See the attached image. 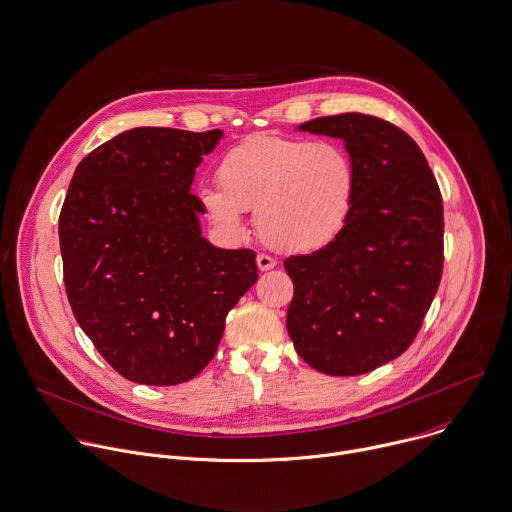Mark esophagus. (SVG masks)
<instances>
[{
  "mask_svg": "<svg viewBox=\"0 0 512 512\" xmlns=\"http://www.w3.org/2000/svg\"><path fill=\"white\" fill-rule=\"evenodd\" d=\"M277 263H275V259L273 257H269V255H257V267H259V271H269V269H273Z\"/></svg>",
  "mask_w": 512,
  "mask_h": 512,
  "instance_id": "34e87169",
  "label": "esophagus"
}]
</instances>
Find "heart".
I'll list each match as a JSON object with an SVG mask.
<instances>
[{
    "label": "heart",
    "mask_w": 512,
    "mask_h": 512,
    "mask_svg": "<svg viewBox=\"0 0 512 512\" xmlns=\"http://www.w3.org/2000/svg\"><path fill=\"white\" fill-rule=\"evenodd\" d=\"M218 185H201L197 201L213 227L243 239V211H255L265 245L281 253H313L331 245L352 221L358 170L350 152L331 140L259 132L229 148Z\"/></svg>",
    "instance_id": "b5f03b06"
}]
</instances>
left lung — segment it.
Returning <instances> with one entry per match:
<instances>
[{"mask_svg":"<svg viewBox=\"0 0 512 512\" xmlns=\"http://www.w3.org/2000/svg\"><path fill=\"white\" fill-rule=\"evenodd\" d=\"M339 138L358 170L352 221L331 245L285 259L295 293L287 333L327 376L368 374L408 350L442 275V197L418 144L376 116L297 126Z\"/></svg>","mask_w":512,"mask_h":512,"instance_id":"left-lung-1","label":"left lung"}]
</instances>
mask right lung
<instances>
[{"mask_svg": "<svg viewBox=\"0 0 512 512\" xmlns=\"http://www.w3.org/2000/svg\"><path fill=\"white\" fill-rule=\"evenodd\" d=\"M223 130L140 126L76 168L60 249L74 317L126 380L175 386L215 356L225 317L257 281L255 253L203 237L191 193Z\"/></svg>", "mask_w": 512, "mask_h": 512, "instance_id": "obj_1", "label": "right lung"}]
</instances>
